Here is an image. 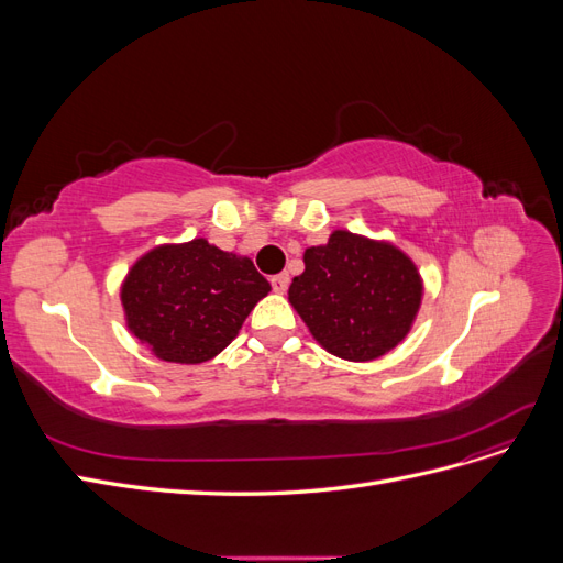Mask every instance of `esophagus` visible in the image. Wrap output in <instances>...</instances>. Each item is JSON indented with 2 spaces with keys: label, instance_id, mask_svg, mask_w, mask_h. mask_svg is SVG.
<instances>
[{
  "label": "esophagus",
  "instance_id": "1",
  "mask_svg": "<svg viewBox=\"0 0 563 563\" xmlns=\"http://www.w3.org/2000/svg\"><path fill=\"white\" fill-rule=\"evenodd\" d=\"M288 282H291V277L286 275V272H279V275H275L269 279V284H272V291L275 294H284L286 288H288Z\"/></svg>",
  "mask_w": 563,
  "mask_h": 563
}]
</instances>
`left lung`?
Wrapping results in <instances>:
<instances>
[{
    "label": "left lung",
    "instance_id": "obj_1",
    "mask_svg": "<svg viewBox=\"0 0 563 563\" xmlns=\"http://www.w3.org/2000/svg\"><path fill=\"white\" fill-rule=\"evenodd\" d=\"M302 261L288 300L321 347L340 360L371 362L401 343L420 308L422 282L397 246L335 230Z\"/></svg>",
    "mask_w": 563,
    "mask_h": 563
}]
</instances>
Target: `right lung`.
Here are the masks:
<instances>
[{"mask_svg":"<svg viewBox=\"0 0 563 563\" xmlns=\"http://www.w3.org/2000/svg\"><path fill=\"white\" fill-rule=\"evenodd\" d=\"M267 294L249 258L192 240L143 255L122 286V305L131 333L159 360L201 364L232 343Z\"/></svg>","mask_w":563,"mask_h":563,"instance_id":"add662e5","label":"right lung"}]
</instances>
